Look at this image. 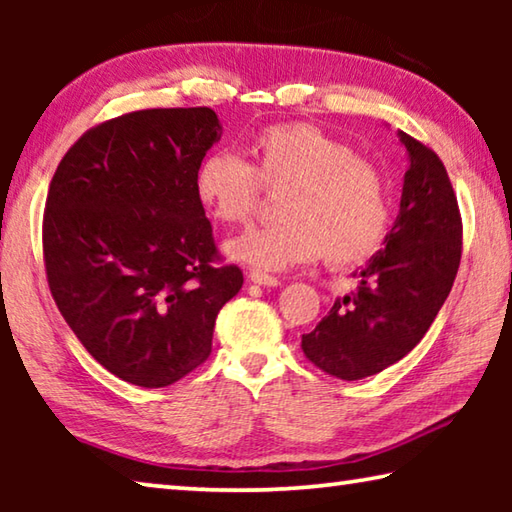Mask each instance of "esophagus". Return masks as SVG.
<instances>
[{"label": "esophagus", "mask_w": 512, "mask_h": 512, "mask_svg": "<svg viewBox=\"0 0 512 512\" xmlns=\"http://www.w3.org/2000/svg\"><path fill=\"white\" fill-rule=\"evenodd\" d=\"M248 277H250V282L259 284V287H277V284H280V280H277L275 275H268L264 271H250Z\"/></svg>", "instance_id": "esophagus-1"}]
</instances>
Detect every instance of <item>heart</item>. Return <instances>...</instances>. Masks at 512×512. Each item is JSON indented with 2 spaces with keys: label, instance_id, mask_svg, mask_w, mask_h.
I'll list each match as a JSON object with an SVG mask.
<instances>
[{
  "label": "heart",
  "instance_id": "1",
  "mask_svg": "<svg viewBox=\"0 0 512 512\" xmlns=\"http://www.w3.org/2000/svg\"><path fill=\"white\" fill-rule=\"evenodd\" d=\"M250 162L232 151L205 155L196 194L216 221L244 223L262 201V185L282 194L284 219L253 225L225 244L235 262L284 271L323 257L329 266L368 262L384 244L391 198L384 171L348 142L307 121H282L248 142Z\"/></svg>",
  "mask_w": 512,
  "mask_h": 512
}]
</instances>
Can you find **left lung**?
Listing matches in <instances>:
<instances>
[{"label": "left lung", "mask_w": 512, "mask_h": 512, "mask_svg": "<svg viewBox=\"0 0 512 512\" xmlns=\"http://www.w3.org/2000/svg\"><path fill=\"white\" fill-rule=\"evenodd\" d=\"M400 140L411 164L384 250L354 273L357 291L302 334L305 357L345 381L377 375L422 341L461 264L463 223L445 164L411 135Z\"/></svg>", "instance_id": "left-lung-1"}]
</instances>
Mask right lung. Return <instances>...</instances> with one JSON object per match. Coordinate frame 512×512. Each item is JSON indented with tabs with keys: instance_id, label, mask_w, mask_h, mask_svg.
<instances>
[{
	"instance_id": "right-lung-1",
	"label": "right lung",
	"mask_w": 512,
	"mask_h": 512,
	"mask_svg": "<svg viewBox=\"0 0 512 512\" xmlns=\"http://www.w3.org/2000/svg\"><path fill=\"white\" fill-rule=\"evenodd\" d=\"M221 140L212 108L128 112L85 131L51 178L42 255L83 348L128 384L162 388L212 352L216 314L244 273L219 266L196 194Z\"/></svg>"
}]
</instances>
